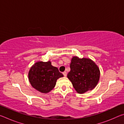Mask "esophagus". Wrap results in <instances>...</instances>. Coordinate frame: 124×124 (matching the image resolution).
I'll return each mask as SVG.
<instances>
[{
  "label": "esophagus",
  "instance_id": "1",
  "mask_svg": "<svg viewBox=\"0 0 124 124\" xmlns=\"http://www.w3.org/2000/svg\"><path fill=\"white\" fill-rule=\"evenodd\" d=\"M63 74L64 77H66L67 76V73H66V72H63Z\"/></svg>",
  "mask_w": 124,
  "mask_h": 124
}]
</instances>
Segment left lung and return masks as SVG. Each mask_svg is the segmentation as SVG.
<instances>
[{"instance_id": "1", "label": "left lung", "mask_w": 124, "mask_h": 124, "mask_svg": "<svg viewBox=\"0 0 124 124\" xmlns=\"http://www.w3.org/2000/svg\"><path fill=\"white\" fill-rule=\"evenodd\" d=\"M70 70L67 78L79 93H84L93 89L100 79L98 66L90 58H79L74 56L71 60Z\"/></svg>"}]
</instances>
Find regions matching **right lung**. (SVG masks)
<instances>
[{
  "label": "right lung",
  "instance_id": "obj_1",
  "mask_svg": "<svg viewBox=\"0 0 124 124\" xmlns=\"http://www.w3.org/2000/svg\"><path fill=\"white\" fill-rule=\"evenodd\" d=\"M63 77L58 68L51 65L50 61H39L31 67L28 79L33 88L41 93H46L55 86L57 80Z\"/></svg>",
  "mask_w": 124,
  "mask_h": 124
}]
</instances>
